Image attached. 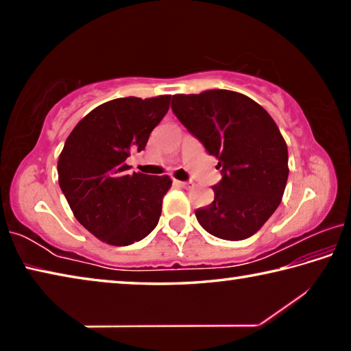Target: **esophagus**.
<instances>
[{
  "label": "esophagus",
  "mask_w": 351,
  "mask_h": 351,
  "mask_svg": "<svg viewBox=\"0 0 351 351\" xmlns=\"http://www.w3.org/2000/svg\"><path fill=\"white\" fill-rule=\"evenodd\" d=\"M175 182H176L180 187H182V189L193 187V182H192V181H175Z\"/></svg>",
  "instance_id": "obj_1"
}]
</instances>
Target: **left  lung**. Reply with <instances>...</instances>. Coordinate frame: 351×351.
Returning a JSON list of instances; mask_svg holds the SVG:
<instances>
[{
  "mask_svg": "<svg viewBox=\"0 0 351 351\" xmlns=\"http://www.w3.org/2000/svg\"><path fill=\"white\" fill-rule=\"evenodd\" d=\"M171 110L221 169L215 198L195 210L198 223L218 239H249L276 212L288 181V147L274 119L229 90L175 94Z\"/></svg>",
  "mask_w": 351,
  "mask_h": 351,
  "instance_id": "left-lung-1",
  "label": "left lung"
}]
</instances>
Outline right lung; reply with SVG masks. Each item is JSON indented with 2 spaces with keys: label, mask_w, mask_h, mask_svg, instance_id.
<instances>
[{
  "label": "right lung",
  "mask_w": 351,
  "mask_h": 351,
  "mask_svg": "<svg viewBox=\"0 0 351 351\" xmlns=\"http://www.w3.org/2000/svg\"><path fill=\"white\" fill-rule=\"evenodd\" d=\"M171 96L123 97L99 105L77 123L58 156V184L83 228L100 241L128 246L156 228L167 176L128 175L132 150L142 152Z\"/></svg>",
  "instance_id": "1"
}]
</instances>
